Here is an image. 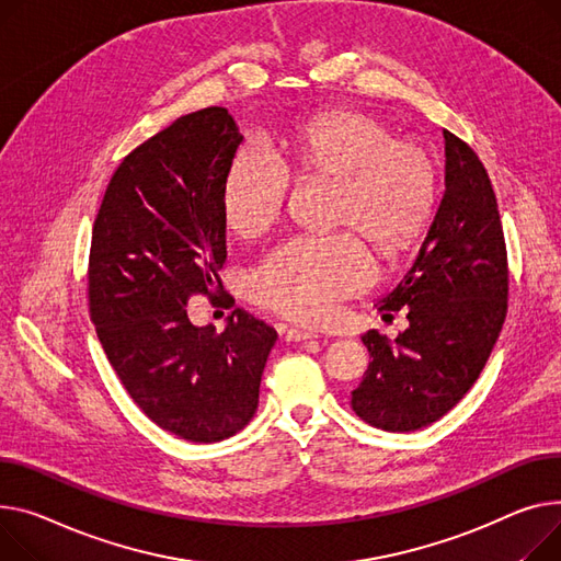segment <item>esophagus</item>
I'll return each instance as SVG.
<instances>
[{
    "label": "esophagus",
    "instance_id": "esophagus-1",
    "mask_svg": "<svg viewBox=\"0 0 561 561\" xmlns=\"http://www.w3.org/2000/svg\"><path fill=\"white\" fill-rule=\"evenodd\" d=\"M311 339H318V333L307 331V329H288L286 331L288 343H300V341H311Z\"/></svg>",
    "mask_w": 561,
    "mask_h": 561
}]
</instances>
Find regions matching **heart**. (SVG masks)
Here are the masks:
<instances>
[{"label":"heart","mask_w":561,"mask_h":561,"mask_svg":"<svg viewBox=\"0 0 561 561\" xmlns=\"http://www.w3.org/2000/svg\"><path fill=\"white\" fill-rule=\"evenodd\" d=\"M280 164L261 144L241 146L220 190L226 226L259 237L282 216L290 175L331 182V222L394 254L413 243L433 216L435 162L426 148L394 139L375 117L324 110L275 137ZM371 256L353 232L297 237L261 256L248 273L250 297L286 318L318 322L371 279Z\"/></svg>","instance_id":"heart-1"}]
</instances>
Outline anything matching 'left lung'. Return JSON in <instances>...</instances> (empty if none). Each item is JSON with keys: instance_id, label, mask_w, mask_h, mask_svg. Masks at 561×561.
<instances>
[{"instance_id": "obj_1", "label": "left lung", "mask_w": 561, "mask_h": 561, "mask_svg": "<svg viewBox=\"0 0 561 561\" xmlns=\"http://www.w3.org/2000/svg\"><path fill=\"white\" fill-rule=\"evenodd\" d=\"M444 158V196L420 254L379 305L408 311V329L394 343L375 329L360 335L371 360L352 408L392 433L449 413L476 383L507 313V252L490 175L449 130Z\"/></svg>"}]
</instances>
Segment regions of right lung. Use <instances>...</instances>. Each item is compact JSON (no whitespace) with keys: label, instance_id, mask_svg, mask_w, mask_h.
Instances as JSON below:
<instances>
[{"label":"right lung","instance_id":"1","mask_svg":"<svg viewBox=\"0 0 561 561\" xmlns=\"http://www.w3.org/2000/svg\"><path fill=\"white\" fill-rule=\"evenodd\" d=\"M241 141L226 107L175 119L124 158L92 230L88 295L105 356L144 415L190 442H220L252 420L277 341L243 309L220 333L186 316L192 295H226L220 190Z\"/></svg>","mask_w":561,"mask_h":561}]
</instances>
